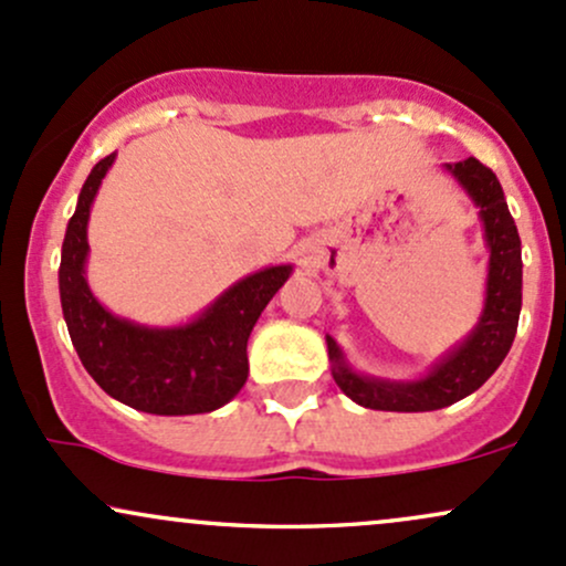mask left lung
Here are the masks:
<instances>
[{
    "label": "left lung",
    "mask_w": 566,
    "mask_h": 566,
    "mask_svg": "<svg viewBox=\"0 0 566 566\" xmlns=\"http://www.w3.org/2000/svg\"><path fill=\"white\" fill-rule=\"evenodd\" d=\"M444 167L469 191L484 223V239L490 247L484 311L471 335L450 354L441 356L431 373L420 380H382L356 373L340 346L327 335L335 382L348 399L367 409L431 412V409L450 407L490 380L516 337L518 311H522V239L505 205L503 188L495 172L473 157Z\"/></svg>",
    "instance_id": "8db88e82"
}]
</instances>
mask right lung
I'll return each mask as SVG.
<instances>
[{
	"label": "right lung",
	"mask_w": 566,
	"mask_h": 566,
	"mask_svg": "<svg viewBox=\"0 0 566 566\" xmlns=\"http://www.w3.org/2000/svg\"><path fill=\"white\" fill-rule=\"evenodd\" d=\"M114 157L108 154L87 175L63 239L57 284L71 343L97 386L122 405L151 415L212 412L242 391L250 373L247 340L292 265L239 279L184 327H143L114 316L84 279L90 207Z\"/></svg>",
	"instance_id": "1"
}]
</instances>
